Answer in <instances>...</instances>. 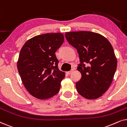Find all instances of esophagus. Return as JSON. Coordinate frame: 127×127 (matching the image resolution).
I'll use <instances>...</instances> for the list:
<instances>
[{
  "label": "esophagus",
  "instance_id": "esophagus-1",
  "mask_svg": "<svg viewBox=\"0 0 127 127\" xmlns=\"http://www.w3.org/2000/svg\"><path fill=\"white\" fill-rule=\"evenodd\" d=\"M73 71V69H72V70H70V71H69V72H66V73H67V74H70L72 73Z\"/></svg>",
  "mask_w": 127,
  "mask_h": 127
}]
</instances>
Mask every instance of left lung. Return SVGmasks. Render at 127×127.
I'll list each match as a JSON object with an SVG mask.
<instances>
[{
	"instance_id": "8db88e82",
	"label": "left lung",
	"mask_w": 127,
	"mask_h": 127,
	"mask_svg": "<svg viewBox=\"0 0 127 127\" xmlns=\"http://www.w3.org/2000/svg\"><path fill=\"white\" fill-rule=\"evenodd\" d=\"M67 41L77 50L81 79L76 83L81 96L89 99L101 96L108 90L117 68V59L108 40L89 31L65 33Z\"/></svg>"
}]
</instances>
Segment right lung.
<instances>
[{"label": "right lung", "instance_id": "obj_1", "mask_svg": "<svg viewBox=\"0 0 127 127\" xmlns=\"http://www.w3.org/2000/svg\"><path fill=\"white\" fill-rule=\"evenodd\" d=\"M64 41L61 33L40 34L28 40L21 50L17 68L26 89L35 98L48 99L60 91L65 74L59 70L55 53Z\"/></svg>", "mask_w": 127, "mask_h": 127}]
</instances>
